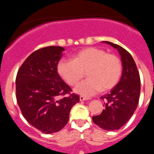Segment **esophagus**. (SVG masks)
Returning a JSON list of instances; mask_svg holds the SVG:
<instances>
[{
    "instance_id": "esophagus-1",
    "label": "esophagus",
    "mask_w": 154,
    "mask_h": 154,
    "mask_svg": "<svg viewBox=\"0 0 154 154\" xmlns=\"http://www.w3.org/2000/svg\"><path fill=\"white\" fill-rule=\"evenodd\" d=\"M79 99H80V101H85V100H88V99H90L89 98H87V97H84V96H80L79 97Z\"/></svg>"
}]
</instances>
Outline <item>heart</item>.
<instances>
[{
    "instance_id": "heart-1",
    "label": "heart",
    "mask_w": 154,
    "mask_h": 154,
    "mask_svg": "<svg viewBox=\"0 0 154 154\" xmlns=\"http://www.w3.org/2000/svg\"><path fill=\"white\" fill-rule=\"evenodd\" d=\"M122 69L119 57L94 47L79 51L73 55L72 60L62 59L57 67L59 75L70 85L78 83L85 72L88 78L74 89L75 92L85 96L112 89L120 79Z\"/></svg>"
}]
</instances>
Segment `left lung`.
Returning <instances> with one entry per match:
<instances>
[{
	"mask_svg": "<svg viewBox=\"0 0 154 154\" xmlns=\"http://www.w3.org/2000/svg\"><path fill=\"white\" fill-rule=\"evenodd\" d=\"M103 42L118 50L123 65V73L117 85L109 93L101 97L106 107L101 114L92 116V120L103 130H116L126 124L135 112L140 93V79L130 53L118 45Z\"/></svg>",
	"mask_w": 154,
	"mask_h": 154,
	"instance_id": "left-lung-1",
	"label": "left lung"
}]
</instances>
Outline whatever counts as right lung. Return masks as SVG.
Returning <instances> with one entry per match:
<instances>
[{
    "label": "right lung",
    "mask_w": 154,
    "mask_h": 154,
    "mask_svg": "<svg viewBox=\"0 0 154 154\" xmlns=\"http://www.w3.org/2000/svg\"><path fill=\"white\" fill-rule=\"evenodd\" d=\"M64 48L48 46L37 50L24 62L16 77V98L28 123L44 133L59 131L67 124L71 109L79 96L61 79L57 66Z\"/></svg>",
    "instance_id": "right-lung-1"
}]
</instances>
